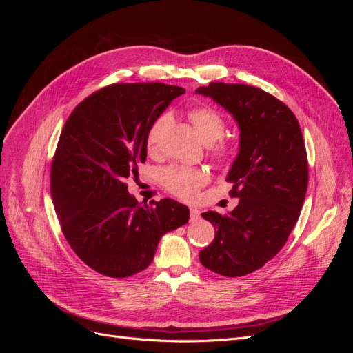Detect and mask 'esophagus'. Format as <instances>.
<instances>
[{
    "label": "esophagus",
    "mask_w": 353,
    "mask_h": 353,
    "mask_svg": "<svg viewBox=\"0 0 353 353\" xmlns=\"http://www.w3.org/2000/svg\"><path fill=\"white\" fill-rule=\"evenodd\" d=\"M190 216H191V219H193V221L199 219V216H200V210H199L197 208H194V206H191V208H190Z\"/></svg>",
    "instance_id": "esophagus-1"
}]
</instances>
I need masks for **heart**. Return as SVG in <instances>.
<instances>
[{
  "instance_id": "1",
  "label": "heart",
  "mask_w": 353,
  "mask_h": 353,
  "mask_svg": "<svg viewBox=\"0 0 353 353\" xmlns=\"http://www.w3.org/2000/svg\"><path fill=\"white\" fill-rule=\"evenodd\" d=\"M190 121L193 123L197 135L201 138V141L206 144L215 143L223 134V130H225L223 117L216 110H213L210 108H197L194 110H191ZM168 123L169 114H162L159 116L150 126V130H148L147 134V148L150 152H154L157 148L160 137H162V132L168 126ZM213 154L223 160L230 157L231 148L227 144H219L216 145L215 150H213ZM160 179H162L163 185L169 191H172L174 194L190 200L194 199L201 185H205L208 183V174L199 168L174 165L160 172Z\"/></svg>"
}]
</instances>
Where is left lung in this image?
<instances>
[{
	"mask_svg": "<svg viewBox=\"0 0 353 353\" xmlns=\"http://www.w3.org/2000/svg\"><path fill=\"white\" fill-rule=\"evenodd\" d=\"M196 94L225 109L240 131L239 153L227 174L231 194L240 201L225 216L201 213L216 231L199 258L213 272L241 276L271 261L296 225L307 188L305 141L293 112L259 88L212 82Z\"/></svg>",
	"mask_w": 353,
	"mask_h": 353,
	"instance_id": "1",
	"label": "left lung"
}]
</instances>
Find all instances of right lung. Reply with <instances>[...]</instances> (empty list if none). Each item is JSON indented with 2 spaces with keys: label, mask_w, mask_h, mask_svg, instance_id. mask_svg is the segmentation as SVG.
I'll return each mask as SVG.
<instances>
[{
  "label": "right lung",
  "mask_w": 353,
  "mask_h": 353,
  "mask_svg": "<svg viewBox=\"0 0 353 353\" xmlns=\"http://www.w3.org/2000/svg\"><path fill=\"white\" fill-rule=\"evenodd\" d=\"M184 92L165 83H114L79 103L65 123L51 199L70 248L94 271L123 279L145 270L163 234L188 222L185 205H141L125 184L147 157L150 126Z\"/></svg>",
  "instance_id": "right-lung-1"
}]
</instances>
